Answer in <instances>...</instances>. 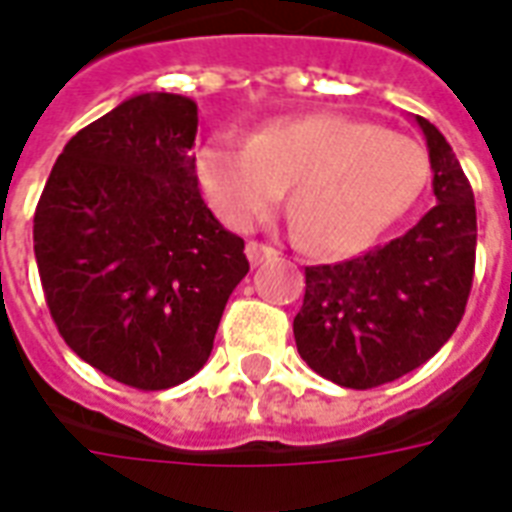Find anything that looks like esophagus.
I'll use <instances>...</instances> for the list:
<instances>
[{
    "label": "esophagus",
    "mask_w": 512,
    "mask_h": 512,
    "mask_svg": "<svg viewBox=\"0 0 512 512\" xmlns=\"http://www.w3.org/2000/svg\"><path fill=\"white\" fill-rule=\"evenodd\" d=\"M274 255H276L274 246L257 244V241H249V244H246V257H249V263H252V266H260L263 260H268V257H274Z\"/></svg>",
    "instance_id": "34e87169"
}]
</instances>
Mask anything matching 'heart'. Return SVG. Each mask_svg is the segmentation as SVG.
Segmentation results:
<instances>
[{
  "mask_svg": "<svg viewBox=\"0 0 512 512\" xmlns=\"http://www.w3.org/2000/svg\"><path fill=\"white\" fill-rule=\"evenodd\" d=\"M426 176L415 140L344 113L282 116L246 143L222 135L198 154L200 189L227 227L263 225L293 184L295 225L328 255L366 249L410 211Z\"/></svg>",
  "mask_w": 512,
  "mask_h": 512,
  "instance_id": "b5f03b06",
  "label": "heart"
}]
</instances>
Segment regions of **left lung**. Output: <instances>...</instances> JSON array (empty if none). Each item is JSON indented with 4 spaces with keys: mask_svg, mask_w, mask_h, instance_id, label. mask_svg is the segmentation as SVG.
Returning <instances> with one entry per match:
<instances>
[{
    "mask_svg": "<svg viewBox=\"0 0 512 512\" xmlns=\"http://www.w3.org/2000/svg\"><path fill=\"white\" fill-rule=\"evenodd\" d=\"M415 124L437 206L391 244L306 268L295 344L309 369L342 388L366 391L410 374L464 317L478 244L475 195L445 135L423 116Z\"/></svg>",
    "mask_w": 512,
    "mask_h": 512,
    "instance_id": "8db88e82",
    "label": "left lung"
}]
</instances>
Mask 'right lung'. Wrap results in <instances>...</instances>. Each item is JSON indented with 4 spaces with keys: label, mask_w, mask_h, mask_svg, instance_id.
<instances>
[{
    "label": "right lung",
    "mask_w": 512,
    "mask_h": 512,
    "mask_svg": "<svg viewBox=\"0 0 512 512\" xmlns=\"http://www.w3.org/2000/svg\"><path fill=\"white\" fill-rule=\"evenodd\" d=\"M195 135V100L135 94L70 138L34 211V257L62 339L138 391L203 369L249 271L244 238L200 198Z\"/></svg>",
    "instance_id": "1"
}]
</instances>
